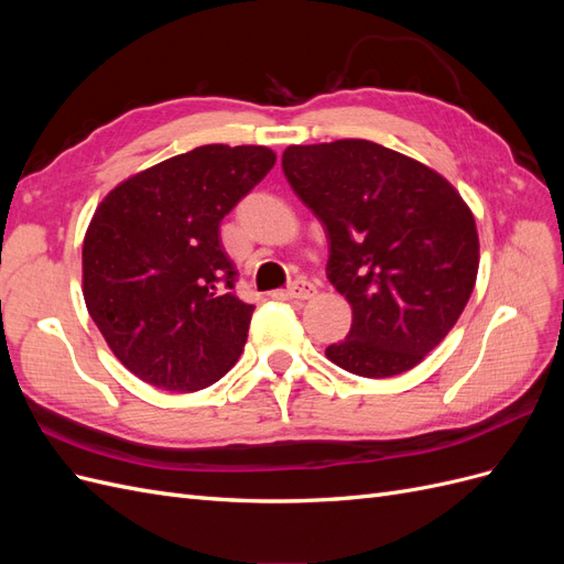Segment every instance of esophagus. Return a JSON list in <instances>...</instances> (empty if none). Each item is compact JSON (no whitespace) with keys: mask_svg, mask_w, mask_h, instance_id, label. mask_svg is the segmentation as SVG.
Wrapping results in <instances>:
<instances>
[{"mask_svg":"<svg viewBox=\"0 0 564 564\" xmlns=\"http://www.w3.org/2000/svg\"><path fill=\"white\" fill-rule=\"evenodd\" d=\"M317 294V289L313 282L308 280H296L286 286V296L294 299V301H308Z\"/></svg>","mask_w":564,"mask_h":564,"instance_id":"esophagus-1","label":"esophagus"}]
</instances>
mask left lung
I'll return each instance as SVG.
<instances>
[{
  "instance_id": "obj_1",
  "label": "left lung",
  "mask_w": 564,
  "mask_h": 564,
  "mask_svg": "<svg viewBox=\"0 0 564 564\" xmlns=\"http://www.w3.org/2000/svg\"><path fill=\"white\" fill-rule=\"evenodd\" d=\"M282 169L324 226L327 278L352 308L329 360L367 379L416 367L473 294L480 240L468 204L433 169L362 139L289 145Z\"/></svg>"
}]
</instances>
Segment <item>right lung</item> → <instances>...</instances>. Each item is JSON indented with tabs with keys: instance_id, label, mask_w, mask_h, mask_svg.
I'll use <instances>...</instances> for the list:
<instances>
[{
	"instance_id": "1",
	"label": "right lung",
	"mask_w": 564,
	"mask_h": 564,
	"mask_svg": "<svg viewBox=\"0 0 564 564\" xmlns=\"http://www.w3.org/2000/svg\"><path fill=\"white\" fill-rule=\"evenodd\" d=\"M272 164L263 145H199L98 204L82 247L84 301L141 381L193 392L240 360L253 305L232 292L237 270L218 230Z\"/></svg>"
}]
</instances>
